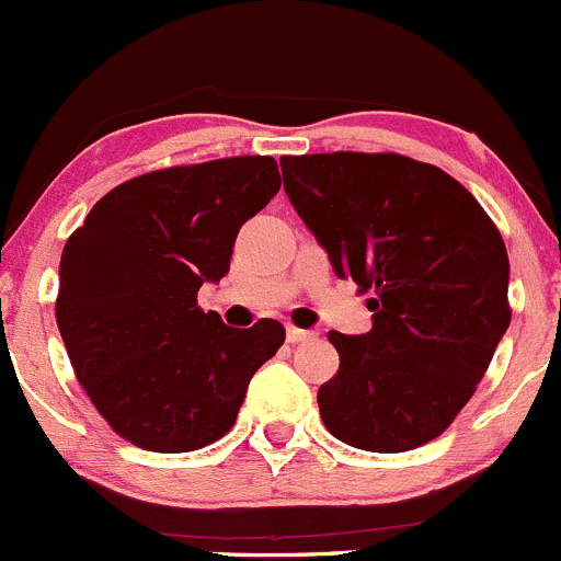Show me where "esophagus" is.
Instances as JSON below:
<instances>
[{"mask_svg":"<svg viewBox=\"0 0 561 561\" xmlns=\"http://www.w3.org/2000/svg\"><path fill=\"white\" fill-rule=\"evenodd\" d=\"M316 332L313 330H299V327H286V341L288 343H305L313 341Z\"/></svg>","mask_w":561,"mask_h":561,"instance_id":"esophagus-1","label":"esophagus"}]
</instances>
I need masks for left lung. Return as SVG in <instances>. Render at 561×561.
<instances>
[{
    "instance_id": "1",
    "label": "left lung",
    "mask_w": 561,
    "mask_h": 561,
    "mask_svg": "<svg viewBox=\"0 0 561 561\" xmlns=\"http://www.w3.org/2000/svg\"><path fill=\"white\" fill-rule=\"evenodd\" d=\"M283 187L337 278L374 291L365 335L332 330L337 374L319 387L335 439L407 453L445 434L510 327V259L474 196L396 152L280 158Z\"/></svg>"
}]
</instances>
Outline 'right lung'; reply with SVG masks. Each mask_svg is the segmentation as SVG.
Masks as SVG:
<instances>
[{"label": "right lung", "mask_w": 561, "mask_h": 561, "mask_svg": "<svg viewBox=\"0 0 561 561\" xmlns=\"http://www.w3.org/2000/svg\"><path fill=\"white\" fill-rule=\"evenodd\" d=\"M278 163L242 154L171 165L105 193L59 262L57 327L76 379L130 445L191 453L226 436L253 374L286 341L198 308L229 273L242 224L278 193Z\"/></svg>", "instance_id": "right-lung-1"}]
</instances>
